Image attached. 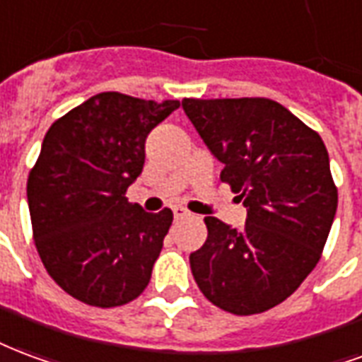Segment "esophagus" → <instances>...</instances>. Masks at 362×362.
<instances>
[{
    "instance_id": "esophagus-1",
    "label": "esophagus",
    "mask_w": 362,
    "mask_h": 362,
    "mask_svg": "<svg viewBox=\"0 0 362 362\" xmlns=\"http://www.w3.org/2000/svg\"><path fill=\"white\" fill-rule=\"evenodd\" d=\"M173 216H175V220H183V218H189L191 212L189 210H185V208H173Z\"/></svg>"
}]
</instances>
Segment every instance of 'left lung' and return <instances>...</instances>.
<instances>
[{
  "instance_id": "left-lung-1",
  "label": "left lung",
  "mask_w": 362,
  "mask_h": 362,
  "mask_svg": "<svg viewBox=\"0 0 362 362\" xmlns=\"http://www.w3.org/2000/svg\"><path fill=\"white\" fill-rule=\"evenodd\" d=\"M183 110L221 163L220 179L247 208L241 229L204 218L206 243L191 252L197 286L231 315L270 310L320 260L337 189L320 134L268 98H185Z\"/></svg>"
}]
</instances>
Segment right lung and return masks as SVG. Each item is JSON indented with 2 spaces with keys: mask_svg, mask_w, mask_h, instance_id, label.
<instances>
[{
  "mask_svg": "<svg viewBox=\"0 0 362 362\" xmlns=\"http://www.w3.org/2000/svg\"><path fill=\"white\" fill-rule=\"evenodd\" d=\"M179 100L102 92L55 121L26 183L36 249L63 291L90 307L131 303L148 286L173 212H144L125 192L150 131Z\"/></svg>",
  "mask_w": 362,
  "mask_h": 362,
  "instance_id": "add662e5",
  "label": "right lung"
}]
</instances>
